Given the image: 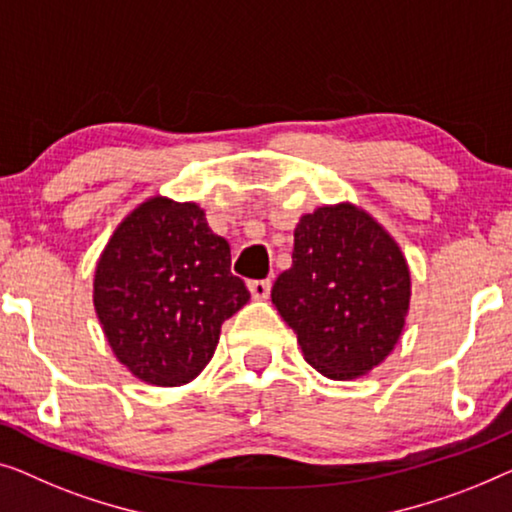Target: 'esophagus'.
<instances>
[{
  "label": "esophagus",
  "mask_w": 512,
  "mask_h": 512,
  "mask_svg": "<svg viewBox=\"0 0 512 512\" xmlns=\"http://www.w3.org/2000/svg\"><path fill=\"white\" fill-rule=\"evenodd\" d=\"M248 290L253 294V299H269L271 294V280H250Z\"/></svg>",
  "instance_id": "esophagus-1"
}]
</instances>
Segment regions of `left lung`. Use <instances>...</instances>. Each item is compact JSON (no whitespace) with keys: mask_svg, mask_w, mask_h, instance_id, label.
<instances>
[{"mask_svg":"<svg viewBox=\"0 0 512 512\" xmlns=\"http://www.w3.org/2000/svg\"><path fill=\"white\" fill-rule=\"evenodd\" d=\"M271 301L306 362L322 376L350 380L397 345L410 301L408 264L364 211L322 206L294 229L292 266L276 278Z\"/></svg>","mask_w":512,"mask_h":512,"instance_id":"left-lung-1","label":"left lung"}]
</instances>
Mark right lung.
I'll return each instance as SVG.
<instances>
[{
	"label": "right lung",
	"instance_id": "add662e5",
	"mask_svg": "<svg viewBox=\"0 0 512 512\" xmlns=\"http://www.w3.org/2000/svg\"><path fill=\"white\" fill-rule=\"evenodd\" d=\"M250 292L197 204L153 197L115 229L95 273V308L115 357L143 383L176 387L211 362L222 322Z\"/></svg>",
	"mask_w": 512,
	"mask_h": 512
}]
</instances>
